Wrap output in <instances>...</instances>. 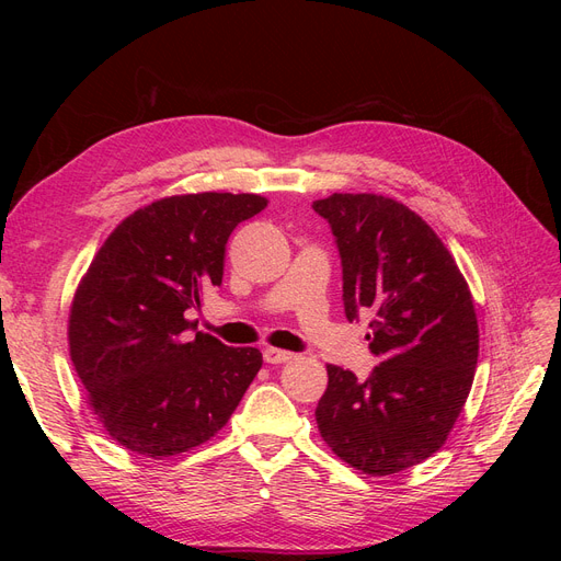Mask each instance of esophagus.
<instances>
[{
    "instance_id": "1",
    "label": "esophagus",
    "mask_w": 561,
    "mask_h": 561,
    "mask_svg": "<svg viewBox=\"0 0 561 561\" xmlns=\"http://www.w3.org/2000/svg\"><path fill=\"white\" fill-rule=\"evenodd\" d=\"M293 358H295V353H290V351L274 348V346H266L264 348V360L268 365H280V363H287V360H293Z\"/></svg>"
}]
</instances>
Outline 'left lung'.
<instances>
[{
  "instance_id": "obj_1",
  "label": "left lung",
  "mask_w": 561,
  "mask_h": 561,
  "mask_svg": "<svg viewBox=\"0 0 561 561\" xmlns=\"http://www.w3.org/2000/svg\"><path fill=\"white\" fill-rule=\"evenodd\" d=\"M336 239L346 318L371 311L367 381L328 365L320 437L351 468L383 478L447 443L480 353L470 287L447 245L404 203L379 194L313 201Z\"/></svg>"
}]
</instances>
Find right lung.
Returning a JSON list of instances; mask_svg holds the SVG:
<instances>
[{"instance_id": "1", "label": "right lung", "mask_w": 561, "mask_h": 561, "mask_svg": "<svg viewBox=\"0 0 561 561\" xmlns=\"http://www.w3.org/2000/svg\"><path fill=\"white\" fill-rule=\"evenodd\" d=\"M266 203L229 192L159 198L107 236L79 280L70 360L91 412L128 451L165 458L208 443L257 377V348L182 334L186 311L222 285L231 231Z\"/></svg>"}]
</instances>
